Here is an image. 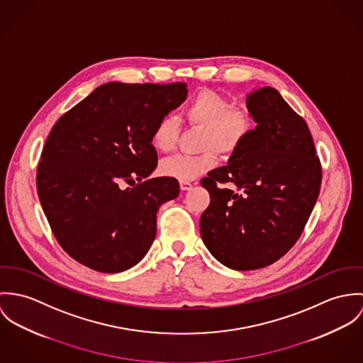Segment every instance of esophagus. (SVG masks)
<instances>
[{
    "label": "esophagus",
    "instance_id": "34e87169",
    "mask_svg": "<svg viewBox=\"0 0 363 363\" xmlns=\"http://www.w3.org/2000/svg\"><path fill=\"white\" fill-rule=\"evenodd\" d=\"M179 186H181L182 191H189V189L192 188V182H189V181H181V182H179Z\"/></svg>",
    "mask_w": 363,
    "mask_h": 363
}]
</instances>
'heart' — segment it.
<instances>
[{"instance_id":"obj_1","label":"heart","mask_w":363,"mask_h":363,"mask_svg":"<svg viewBox=\"0 0 363 363\" xmlns=\"http://www.w3.org/2000/svg\"><path fill=\"white\" fill-rule=\"evenodd\" d=\"M184 116L189 123L201 126V149L204 152L196 156L175 155L162 162V174L178 181H192L210 171L217 162L213 150L223 156L235 153L253 126L247 111L240 107H231L227 97L207 87L199 90L188 101ZM178 130L177 117L172 114L162 116L152 132L155 147L162 153L172 150L177 143Z\"/></svg>"}]
</instances>
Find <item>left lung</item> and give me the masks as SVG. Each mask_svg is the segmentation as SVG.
<instances>
[{"label": "left lung", "mask_w": 363, "mask_h": 363, "mask_svg": "<svg viewBox=\"0 0 363 363\" xmlns=\"http://www.w3.org/2000/svg\"><path fill=\"white\" fill-rule=\"evenodd\" d=\"M246 107L256 128L227 165L201 181L210 194L201 240L220 263L241 272L270 266L295 245L322 185L309 128L281 94L270 86L255 89Z\"/></svg>", "instance_id": "8db88e82"}]
</instances>
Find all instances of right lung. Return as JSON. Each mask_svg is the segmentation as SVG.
<instances>
[{
    "instance_id": "obj_1",
    "label": "right lung",
    "mask_w": 363,
    "mask_h": 363,
    "mask_svg": "<svg viewBox=\"0 0 363 363\" xmlns=\"http://www.w3.org/2000/svg\"><path fill=\"white\" fill-rule=\"evenodd\" d=\"M188 96L186 83L99 86L52 126L38 167V194L61 247L83 266L120 273L155 241L157 211L175 199L157 167L152 132ZM122 183L130 186L123 190Z\"/></svg>"
}]
</instances>
